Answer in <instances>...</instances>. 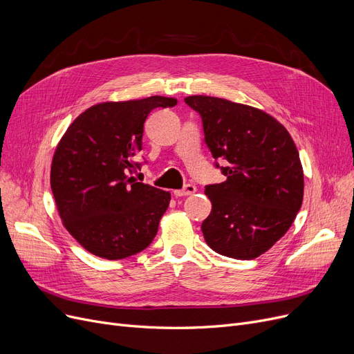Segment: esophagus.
I'll return each instance as SVG.
<instances>
[{"label": "esophagus", "instance_id": "obj_1", "mask_svg": "<svg viewBox=\"0 0 354 354\" xmlns=\"http://www.w3.org/2000/svg\"><path fill=\"white\" fill-rule=\"evenodd\" d=\"M196 192H197V189H196L194 184H186V186H184L181 190H176V192H174V194H176L177 197H183V196H190V194H194Z\"/></svg>", "mask_w": 354, "mask_h": 354}]
</instances>
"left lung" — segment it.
<instances>
[{"instance_id": "1", "label": "left lung", "mask_w": 354, "mask_h": 354, "mask_svg": "<svg viewBox=\"0 0 354 354\" xmlns=\"http://www.w3.org/2000/svg\"><path fill=\"white\" fill-rule=\"evenodd\" d=\"M184 102L200 113L213 158L229 162L226 180L205 190L212 201L201 223L205 241L221 255L255 259L287 233L302 205L304 171L294 140L258 108L206 95Z\"/></svg>"}]
</instances>
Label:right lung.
<instances>
[{"instance_id":"right-lung-1","label":"right lung","mask_w":354,"mask_h":354,"mask_svg":"<svg viewBox=\"0 0 354 354\" xmlns=\"http://www.w3.org/2000/svg\"><path fill=\"white\" fill-rule=\"evenodd\" d=\"M177 99L102 102L82 112L59 141L50 186L63 226L91 254L109 261L144 250L156 238L171 194L129 176L144 122Z\"/></svg>"}]
</instances>
